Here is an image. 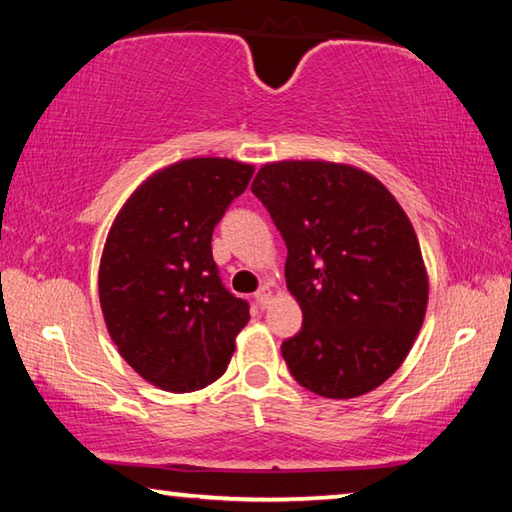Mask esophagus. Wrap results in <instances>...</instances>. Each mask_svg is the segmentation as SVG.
<instances>
[{"label":"esophagus","instance_id":"esophagus-1","mask_svg":"<svg viewBox=\"0 0 512 512\" xmlns=\"http://www.w3.org/2000/svg\"><path fill=\"white\" fill-rule=\"evenodd\" d=\"M271 298H273V293H271V289H268V287H262V289H259V291L255 293L257 305L262 307V309H266V307H268V302H271Z\"/></svg>","mask_w":512,"mask_h":512}]
</instances>
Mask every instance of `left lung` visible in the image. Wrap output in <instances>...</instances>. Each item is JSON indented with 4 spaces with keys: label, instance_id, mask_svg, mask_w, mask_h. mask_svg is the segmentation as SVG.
<instances>
[{
    "label": "left lung",
    "instance_id": "8db88e82",
    "mask_svg": "<svg viewBox=\"0 0 512 512\" xmlns=\"http://www.w3.org/2000/svg\"><path fill=\"white\" fill-rule=\"evenodd\" d=\"M287 244L284 277L302 327L282 343L307 391L350 400L402 366L427 311L418 237L393 194L350 164L284 160L253 180Z\"/></svg>",
    "mask_w": 512,
    "mask_h": 512
}]
</instances>
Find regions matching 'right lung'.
<instances>
[{"label": "right lung", "mask_w": 512, "mask_h": 512, "mask_svg": "<svg viewBox=\"0 0 512 512\" xmlns=\"http://www.w3.org/2000/svg\"><path fill=\"white\" fill-rule=\"evenodd\" d=\"M253 167L189 158L137 187L108 232L99 300L110 339L137 375L192 393L228 368L248 302L223 287L212 232Z\"/></svg>", "instance_id": "obj_1"}]
</instances>
